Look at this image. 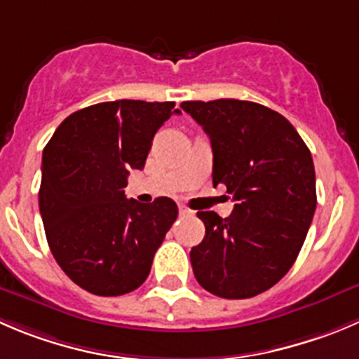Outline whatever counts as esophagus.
<instances>
[{
  "label": "esophagus",
  "instance_id": "1",
  "mask_svg": "<svg viewBox=\"0 0 359 359\" xmlns=\"http://www.w3.org/2000/svg\"><path fill=\"white\" fill-rule=\"evenodd\" d=\"M179 214L180 215H191V214H193V210H189V208H187V207L180 205V207H179Z\"/></svg>",
  "mask_w": 359,
  "mask_h": 359
}]
</instances>
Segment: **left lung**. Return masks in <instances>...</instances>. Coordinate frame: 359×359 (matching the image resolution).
Masks as SVG:
<instances>
[{"mask_svg":"<svg viewBox=\"0 0 359 359\" xmlns=\"http://www.w3.org/2000/svg\"><path fill=\"white\" fill-rule=\"evenodd\" d=\"M208 135L212 182L224 184L229 217L198 212L205 238L191 249L203 290L228 300L276 286L293 266L316 212L312 156L293 124L276 110L242 100L184 102Z\"/></svg>","mask_w":359,"mask_h":359,"instance_id":"1","label":"left lung"}]
</instances>
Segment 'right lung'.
<instances>
[{"label": "right lung", "instance_id": "1", "mask_svg": "<svg viewBox=\"0 0 359 359\" xmlns=\"http://www.w3.org/2000/svg\"><path fill=\"white\" fill-rule=\"evenodd\" d=\"M173 102L117 100L66 117L41 158L38 193L52 256L82 290L119 297L140 287L179 215L172 198L124 196L130 170L145 166L152 138L180 110Z\"/></svg>", "mask_w": 359, "mask_h": 359}]
</instances>
